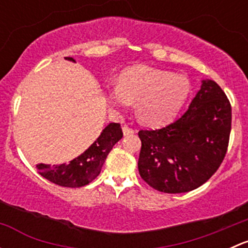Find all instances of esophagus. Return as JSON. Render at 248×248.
<instances>
[{
    "mask_svg": "<svg viewBox=\"0 0 248 248\" xmlns=\"http://www.w3.org/2000/svg\"><path fill=\"white\" fill-rule=\"evenodd\" d=\"M122 131H124V136H132V134L136 133V131H134L133 128H129V127H127V126L122 127Z\"/></svg>",
    "mask_w": 248,
    "mask_h": 248,
    "instance_id": "34e87169",
    "label": "esophagus"
}]
</instances>
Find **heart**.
Returning a JSON list of instances; mask_svg holds the SVG:
<instances>
[{
	"label": "heart",
	"instance_id": "obj_1",
	"mask_svg": "<svg viewBox=\"0 0 248 248\" xmlns=\"http://www.w3.org/2000/svg\"><path fill=\"white\" fill-rule=\"evenodd\" d=\"M191 84L184 76L147 66L127 69L116 86L106 92L114 110L122 111L137 102L139 120L149 126H161L170 121L188 97Z\"/></svg>",
	"mask_w": 248,
	"mask_h": 248
}]
</instances>
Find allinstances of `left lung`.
Here are the masks:
<instances>
[{
    "label": "left lung",
    "mask_w": 248,
    "mask_h": 248,
    "mask_svg": "<svg viewBox=\"0 0 248 248\" xmlns=\"http://www.w3.org/2000/svg\"><path fill=\"white\" fill-rule=\"evenodd\" d=\"M232 107L214 80H202L188 109L159 129L139 131L141 179L164 193L193 191L219 168L228 149Z\"/></svg>",
    "instance_id": "1"
}]
</instances>
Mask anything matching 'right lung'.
Instances as JSON below:
<instances>
[{"label": "right lung", "mask_w": 248, "mask_h": 248, "mask_svg": "<svg viewBox=\"0 0 248 248\" xmlns=\"http://www.w3.org/2000/svg\"><path fill=\"white\" fill-rule=\"evenodd\" d=\"M66 59L74 62L72 57ZM122 136L124 133L120 124L112 122L102 131L101 136L86 151L72 159L69 163L52 167L50 164L41 163L36 166L37 170L42 176L59 186L71 188L85 186L98 176L107 156Z\"/></svg>", "instance_id": "1"}]
</instances>
